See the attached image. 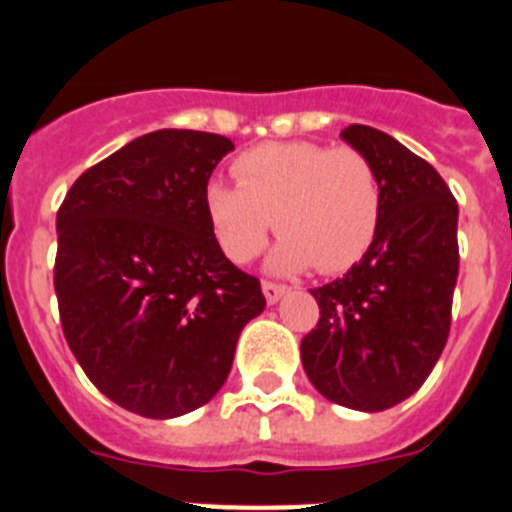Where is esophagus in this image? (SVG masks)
I'll use <instances>...</instances> for the list:
<instances>
[{
    "mask_svg": "<svg viewBox=\"0 0 512 512\" xmlns=\"http://www.w3.org/2000/svg\"><path fill=\"white\" fill-rule=\"evenodd\" d=\"M261 289H264V297L269 305H274V302H279L284 295H287V287H284V284H277V282H264L261 284Z\"/></svg>",
    "mask_w": 512,
    "mask_h": 512,
    "instance_id": "34e87169",
    "label": "esophagus"
}]
</instances>
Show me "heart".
Wrapping results in <instances>:
<instances>
[{
  "mask_svg": "<svg viewBox=\"0 0 512 512\" xmlns=\"http://www.w3.org/2000/svg\"><path fill=\"white\" fill-rule=\"evenodd\" d=\"M238 184L205 187V212L223 253L248 264L269 230L284 235L269 266L282 274L318 264L325 274L364 259L382 220V182L356 148L310 140L261 143L233 161Z\"/></svg>",
  "mask_w": 512,
  "mask_h": 512,
  "instance_id": "obj_1",
  "label": "heart"
}]
</instances>
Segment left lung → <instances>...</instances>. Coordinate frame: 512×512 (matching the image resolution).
I'll use <instances>...</instances> for the list:
<instances>
[{
  "label": "left lung",
  "instance_id": "obj_1",
  "mask_svg": "<svg viewBox=\"0 0 512 512\" xmlns=\"http://www.w3.org/2000/svg\"><path fill=\"white\" fill-rule=\"evenodd\" d=\"M382 182V220L346 277L312 289L318 325L302 338L307 379L325 400L379 413L420 390L451 328L459 205L436 169L392 135L348 125Z\"/></svg>",
  "mask_w": 512,
  "mask_h": 512
}]
</instances>
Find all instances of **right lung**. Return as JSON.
Here are the masks:
<instances>
[{
	"label": "right lung",
	"instance_id": "add662e5",
	"mask_svg": "<svg viewBox=\"0 0 512 512\" xmlns=\"http://www.w3.org/2000/svg\"><path fill=\"white\" fill-rule=\"evenodd\" d=\"M233 148L200 130L140 135L84 171L58 207L63 336L94 387L143 418L210 402L243 325L266 307L205 212L207 182Z\"/></svg>",
	"mask_w": 512,
	"mask_h": 512
}]
</instances>
